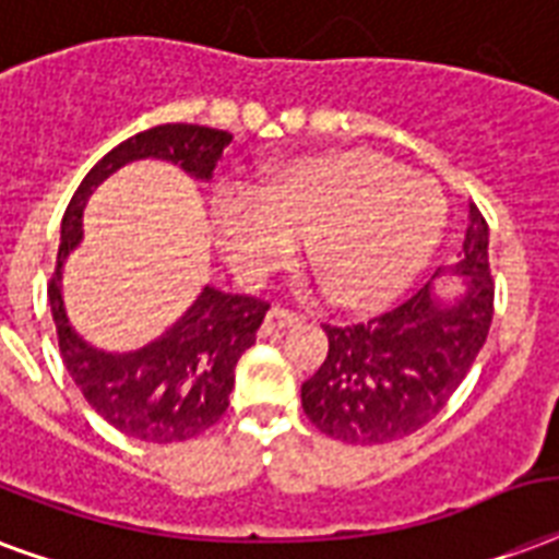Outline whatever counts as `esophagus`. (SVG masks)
I'll return each mask as SVG.
<instances>
[{
	"instance_id": "34e87169",
	"label": "esophagus",
	"mask_w": 559,
	"mask_h": 559,
	"mask_svg": "<svg viewBox=\"0 0 559 559\" xmlns=\"http://www.w3.org/2000/svg\"><path fill=\"white\" fill-rule=\"evenodd\" d=\"M296 322H301V317H298L296 310H287L284 305H272L266 319H263V334H275L281 328L296 325Z\"/></svg>"
}]
</instances>
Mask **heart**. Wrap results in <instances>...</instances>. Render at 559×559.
Returning <instances> with one entry per match:
<instances>
[{"instance_id":"b5f03b06","label":"heart","mask_w":559,"mask_h":559,"mask_svg":"<svg viewBox=\"0 0 559 559\" xmlns=\"http://www.w3.org/2000/svg\"><path fill=\"white\" fill-rule=\"evenodd\" d=\"M449 202L428 176L374 152L298 157L258 187L213 195L219 249L246 281L287 270L308 240L331 296L346 308H381L431 261Z\"/></svg>"}]
</instances>
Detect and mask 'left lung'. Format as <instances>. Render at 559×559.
Masks as SVG:
<instances>
[{"label":"left lung","mask_w":559,"mask_h":559,"mask_svg":"<svg viewBox=\"0 0 559 559\" xmlns=\"http://www.w3.org/2000/svg\"><path fill=\"white\" fill-rule=\"evenodd\" d=\"M460 284L416 289L402 305L355 325H322L328 355L301 383V407L319 431L352 445L411 437L449 404L487 343L496 281L489 228L468 204Z\"/></svg>","instance_id":"1"}]
</instances>
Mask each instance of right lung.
<instances>
[{
  "label": "right lung",
  "instance_id": "right-lung-1",
  "mask_svg": "<svg viewBox=\"0 0 559 559\" xmlns=\"http://www.w3.org/2000/svg\"><path fill=\"white\" fill-rule=\"evenodd\" d=\"M231 143L228 131L207 126L169 122L140 131L110 148L84 176L63 213L61 246L49 278L58 348L67 372L102 419L117 431L143 442H185L207 431L228 411L234 366L242 352L254 346L270 301L258 296H228L204 287L181 322L140 352L108 355L87 346L70 328L61 298V266L81 240V211L93 187L102 185L119 166L140 157L173 160L195 178H211L213 166Z\"/></svg>",
  "mask_w": 559,
  "mask_h": 559
}]
</instances>
